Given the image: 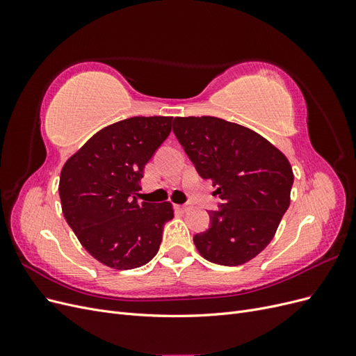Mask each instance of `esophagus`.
Instances as JSON below:
<instances>
[{"label": "esophagus", "mask_w": 356, "mask_h": 356, "mask_svg": "<svg viewBox=\"0 0 356 356\" xmlns=\"http://www.w3.org/2000/svg\"><path fill=\"white\" fill-rule=\"evenodd\" d=\"M191 208V204L190 203H182V204H175V211L177 212H187L188 209Z\"/></svg>", "instance_id": "34e87169"}]
</instances>
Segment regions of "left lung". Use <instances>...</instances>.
I'll list each match as a JSON object with an SVG mask.
<instances>
[{
    "label": "left lung",
    "instance_id": "obj_1",
    "mask_svg": "<svg viewBox=\"0 0 356 356\" xmlns=\"http://www.w3.org/2000/svg\"><path fill=\"white\" fill-rule=\"evenodd\" d=\"M174 134L222 203L193 241L208 261L241 266L270 243L289 207L293 168L284 153L245 126L218 117H175Z\"/></svg>",
    "mask_w": 356,
    "mask_h": 356
}]
</instances>
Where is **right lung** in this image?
Masks as SVG:
<instances>
[{
    "label": "right lung",
    "mask_w": 356,
    "mask_h": 356,
    "mask_svg": "<svg viewBox=\"0 0 356 356\" xmlns=\"http://www.w3.org/2000/svg\"><path fill=\"white\" fill-rule=\"evenodd\" d=\"M172 129V117H131L96 132L63 165L62 212L93 258L117 270L147 264L157 254L170 202H138L139 181Z\"/></svg>",
    "instance_id": "add662e5"
}]
</instances>
